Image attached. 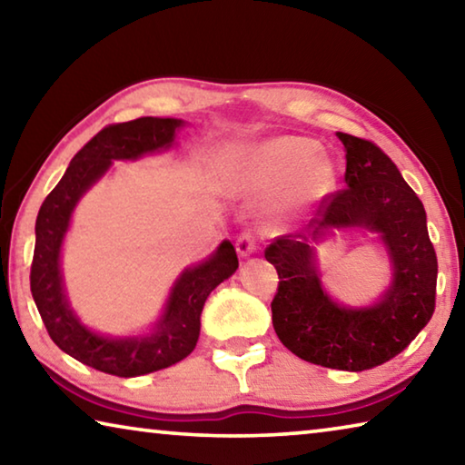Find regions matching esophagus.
Masks as SVG:
<instances>
[{
	"instance_id": "34e87169",
	"label": "esophagus",
	"mask_w": 465,
	"mask_h": 465,
	"mask_svg": "<svg viewBox=\"0 0 465 465\" xmlns=\"http://www.w3.org/2000/svg\"><path fill=\"white\" fill-rule=\"evenodd\" d=\"M256 248H258V243H256L254 235H252V233H242L240 238L235 240V250H238V254L242 258H248V256L254 254Z\"/></svg>"
}]
</instances>
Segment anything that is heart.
<instances>
[{"label": "heart", "mask_w": 465, "mask_h": 465, "mask_svg": "<svg viewBox=\"0 0 465 465\" xmlns=\"http://www.w3.org/2000/svg\"><path fill=\"white\" fill-rule=\"evenodd\" d=\"M227 184L250 194H274L272 211L282 222L312 217L336 191L332 157L308 137H274L232 155L223 166Z\"/></svg>", "instance_id": "1"}]
</instances>
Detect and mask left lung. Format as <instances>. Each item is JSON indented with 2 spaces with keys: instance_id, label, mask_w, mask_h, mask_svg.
Returning <instances> with one entry per match:
<instances>
[{
  "instance_id": "left-lung-1",
  "label": "left lung",
  "mask_w": 465,
  "mask_h": 465,
  "mask_svg": "<svg viewBox=\"0 0 465 465\" xmlns=\"http://www.w3.org/2000/svg\"><path fill=\"white\" fill-rule=\"evenodd\" d=\"M346 152L344 188L318 209L303 232L264 250L279 272L272 326L279 341L313 365L365 371L402 352L435 312L437 254L427 213L388 155L367 139L336 133ZM377 232L391 256L392 282L365 309L334 302L321 285L312 243L332 229Z\"/></svg>"
}]
</instances>
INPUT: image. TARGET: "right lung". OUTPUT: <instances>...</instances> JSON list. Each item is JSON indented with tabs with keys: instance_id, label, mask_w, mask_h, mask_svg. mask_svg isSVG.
I'll list each match as a JSON object with an SVG mask.
<instances>
[{
	"instance_id": "add662e5",
	"label": "right lung",
	"mask_w": 465,
	"mask_h": 465,
	"mask_svg": "<svg viewBox=\"0 0 465 465\" xmlns=\"http://www.w3.org/2000/svg\"><path fill=\"white\" fill-rule=\"evenodd\" d=\"M184 121L141 116L108 124L94 135L41 204L36 217V243L30 291L53 342L80 363L110 375L137 377L160 371L191 355L199 341L201 312L211 291L238 269V254L230 240L201 264L188 266L172 287L166 308L152 332L108 336L82 324L69 305L61 274V246L72 223L75 204L98 183L114 160H137L145 153L166 152Z\"/></svg>"
}]
</instances>
